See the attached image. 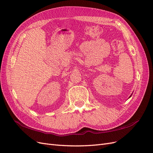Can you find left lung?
<instances>
[{"mask_svg": "<svg viewBox=\"0 0 153 153\" xmlns=\"http://www.w3.org/2000/svg\"><path fill=\"white\" fill-rule=\"evenodd\" d=\"M130 97H131V96H130Z\"/></svg>", "mask_w": 153, "mask_h": 153, "instance_id": "1", "label": "left lung"}]
</instances>
